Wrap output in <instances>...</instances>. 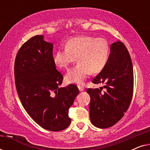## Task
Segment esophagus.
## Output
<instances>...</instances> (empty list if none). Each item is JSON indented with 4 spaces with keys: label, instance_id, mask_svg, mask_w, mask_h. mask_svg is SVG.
Here are the masks:
<instances>
[{
    "label": "esophagus",
    "instance_id": "34e87169",
    "mask_svg": "<svg viewBox=\"0 0 150 150\" xmlns=\"http://www.w3.org/2000/svg\"><path fill=\"white\" fill-rule=\"evenodd\" d=\"M78 87H79V89L81 91H84V89H85V88H84L83 85H79L78 86Z\"/></svg>",
    "mask_w": 150,
    "mask_h": 150
}]
</instances>
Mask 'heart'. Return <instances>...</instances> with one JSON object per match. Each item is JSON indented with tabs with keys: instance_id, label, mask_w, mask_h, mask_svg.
<instances>
[{
	"instance_id": "heart-1",
	"label": "heart",
	"mask_w": 150,
	"mask_h": 150,
	"mask_svg": "<svg viewBox=\"0 0 150 150\" xmlns=\"http://www.w3.org/2000/svg\"><path fill=\"white\" fill-rule=\"evenodd\" d=\"M109 50L105 39L78 36L67 41L65 48L54 53V62L59 68L66 69L77 58L79 63L69 69L65 79L70 83H82L89 73L97 74L102 70L107 63Z\"/></svg>"
}]
</instances>
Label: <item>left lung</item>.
<instances>
[{
    "label": "left lung",
    "instance_id": "obj_1",
    "mask_svg": "<svg viewBox=\"0 0 150 150\" xmlns=\"http://www.w3.org/2000/svg\"><path fill=\"white\" fill-rule=\"evenodd\" d=\"M102 83L100 89H89L90 120L100 128L117 124L127 111L133 95L134 75L131 57L125 45L117 42L110 45V54L102 70L92 80ZM105 89L104 91L102 89Z\"/></svg>",
    "mask_w": 150,
    "mask_h": 150
}]
</instances>
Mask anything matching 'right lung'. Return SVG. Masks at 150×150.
Returning a JSON list of instances; mask_svg holds the SVG:
<instances>
[{"label":"right lung","mask_w":150,"mask_h":150,"mask_svg":"<svg viewBox=\"0 0 150 150\" xmlns=\"http://www.w3.org/2000/svg\"><path fill=\"white\" fill-rule=\"evenodd\" d=\"M35 35L22 44L16 55L14 76L22 106L46 130H63L71 123L69 108L79 93L74 84L59 88L63 76L57 70L53 44Z\"/></svg>","instance_id":"obj_1"}]
</instances>
